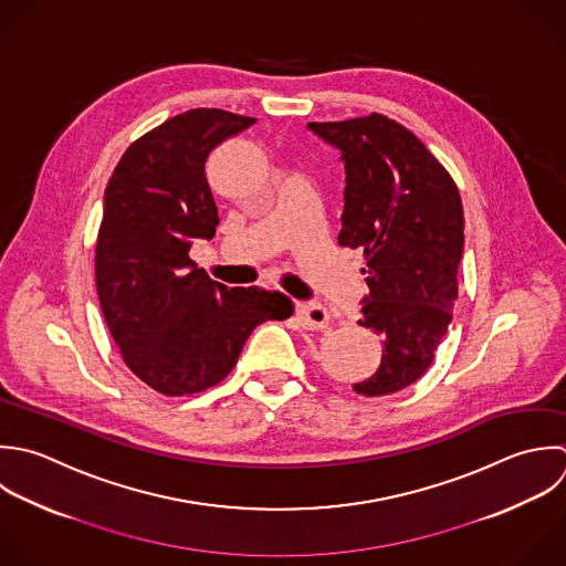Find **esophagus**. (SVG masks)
Wrapping results in <instances>:
<instances>
[{
	"instance_id": "obj_1",
	"label": "esophagus",
	"mask_w": 566,
	"mask_h": 566,
	"mask_svg": "<svg viewBox=\"0 0 566 566\" xmlns=\"http://www.w3.org/2000/svg\"><path fill=\"white\" fill-rule=\"evenodd\" d=\"M295 315L302 322V326L308 331H319V328H326L328 324V311L317 302H300L295 306Z\"/></svg>"
}]
</instances>
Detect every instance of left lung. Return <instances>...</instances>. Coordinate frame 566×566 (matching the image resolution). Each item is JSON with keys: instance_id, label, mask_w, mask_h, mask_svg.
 I'll return each instance as SVG.
<instances>
[{"instance_id": "left-lung-1", "label": "left lung", "mask_w": 566, "mask_h": 566, "mask_svg": "<svg viewBox=\"0 0 566 566\" xmlns=\"http://www.w3.org/2000/svg\"><path fill=\"white\" fill-rule=\"evenodd\" d=\"M346 167L339 247L361 249L366 284L359 319L381 337L377 373L353 386L384 397L430 368L452 322L463 255V202L450 171L401 123L370 114L308 123Z\"/></svg>"}]
</instances>
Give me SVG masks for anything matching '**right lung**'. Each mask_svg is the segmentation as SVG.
Returning <instances> with one entry per match:
<instances>
[{
    "label": "right lung",
    "instance_id": "right-lung-1",
    "mask_svg": "<svg viewBox=\"0 0 566 566\" xmlns=\"http://www.w3.org/2000/svg\"><path fill=\"white\" fill-rule=\"evenodd\" d=\"M255 118L196 107L134 140L105 189L96 238V293L127 368L167 397L202 392L235 366L266 319L293 302L260 286L227 289L189 258L220 222L205 163Z\"/></svg>",
    "mask_w": 566,
    "mask_h": 566
}]
</instances>
